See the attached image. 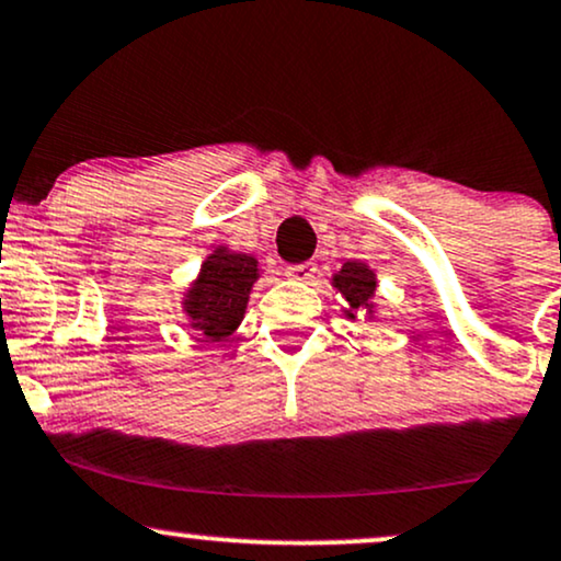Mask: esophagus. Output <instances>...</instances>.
<instances>
[{"label": "esophagus", "instance_id": "esophagus-1", "mask_svg": "<svg viewBox=\"0 0 561 561\" xmlns=\"http://www.w3.org/2000/svg\"><path fill=\"white\" fill-rule=\"evenodd\" d=\"M289 279H298V282H306V279H310V276L316 274V266L310 261H306V263H298V266H289L287 272H285Z\"/></svg>", "mask_w": 561, "mask_h": 561}]
</instances>
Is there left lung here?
<instances>
[{
  "label": "left lung",
  "instance_id": "obj_1",
  "mask_svg": "<svg viewBox=\"0 0 561 561\" xmlns=\"http://www.w3.org/2000/svg\"><path fill=\"white\" fill-rule=\"evenodd\" d=\"M334 287L340 289L342 298H345V306L350 308L347 316L350 319H355L353 310L357 313H363V308H374L370 306V298H374L376 293V276L366 263H355V261H347L345 266H342V272L334 276Z\"/></svg>",
  "mask_w": 561,
  "mask_h": 561
}]
</instances>
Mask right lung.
<instances>
[{
	"instance_id": "add662e5",
	"label": "right lung",
	"mask_w": 561,
	"mask_h": 561,
	"mask_svg": "<svg viewBox=\"0 0 561 561\" xmlns=\"http://www.w3.org/2000/svg\"><path fill=\"white\" fill-rule=\"evenodd\" d=\"M259 279V261L245 253L219 248L208 255L201 276L187 289L185 310L191 327L198 329L208 342H221L238 329L245 313L248 295Z\"/></svg>"
}]
</instances>
